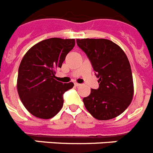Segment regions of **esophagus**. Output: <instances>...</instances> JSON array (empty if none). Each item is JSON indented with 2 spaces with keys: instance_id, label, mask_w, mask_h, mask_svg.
I'll list each match as a JSON object with an SVG mask.
<instances>
[{
  "instance_id": "esophagus-1",
  "label": "esophagus",
  "mask_w": 153,
  "mask_h": 153,
  "mask_svg": "<svg viewBox=\"0 0 153 153\" xmlns=\"http://www.w3.org/2000/svg\"><path fill=\"white\" fill-rule=\"evenodd\" d=\"M74 85H75V86H79L81 84H79V83H74Z\"/></svg>"
}]
</instances>
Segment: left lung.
<instances>
[{
  "label": "left lung",
  "mask_w": 153,
  "mask_h": 153,
  "mask_svg": "<svg viewBox=\"0 0 153 153\" xmlns=\"http://www.w3.org/2000/svg\"><path fill=\"white\" fill-rule=\"evenodd\" d=\"M78 47L88 56L99 88L91 89L83 100L94 118L108 120L120 116L131 103L134 93L129 60L121 47L107 39H77Z\"/></svg>",
  "instance_id": "left-lung-1"
}]
</instances>
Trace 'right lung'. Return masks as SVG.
<instances>
[{
    "instance_id": "1",
    "label": "right lung",
    "mask_w": 153,
    "mask_h": 153,
    "mask_svg": "<svg viewBox=\"0 0 153 153\" xmlns=\"http://www.w3.org/2000/svg\"><path fill=\"white\" fill-rule=\"evenodd\" d=\"M74 46V39H47L33 46L23 57L17 92L24 106L34 117L51 119L63 107V93L74 87V83L56 81V69L62 67Z\"/></svg>"
}]
</instances>
